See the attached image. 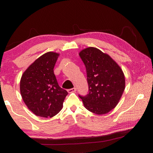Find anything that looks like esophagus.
Instances as JSON below:
<instances>
[{
	"mask_svg": "<svg viewBox=\"0 0 153 153\" xmlns=\"http://www.w3.org/2000/svg\"><path fill=\"white\" fill-rule=\"evenodd\" d=\"M76 91V88H71V89H69L68 90H67V92H68L69 93L75 92Z\"/></svg>",
	"mask_w": 153,
	"mask_h": 153,
	"instance_id": "1",
	"label": "esophagus"
}]
</instances>
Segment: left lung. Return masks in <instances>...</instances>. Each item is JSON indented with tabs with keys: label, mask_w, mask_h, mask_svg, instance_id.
<instances>
[{
	"label": "left lung",
	"mask_w": 153,
	"mask_h": 153,
	"mask_svg": "<svg viewBox=\"0 0 153 153\" xmlns=\"http://www.w3.org/2000/svg\"><path fill=\"white\" fill-rule=\"evenodd\" d=\"M79 55L86 66L89 93L79 96L85 108L97 115H104L115 108L125 90L126 80L120 65L94 47L84 48Z\"/></svg>",
	"instance_id": "obj_1"
}]
</instances>
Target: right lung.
Wrapping results in <instances>:
<instances>
[{"label":"right lung","instance_id":"right-lung-1","mask_svg":"<svg viewBox=\"0 0 153 153\" xmlns=\"http://www.w3.org/2000/svg\"><path fill=\"white\" fill-rule=\"evenodd\" d=\"M59 54L48 52L27 67L20 80V93L27 108L36 116L53 117L63 108L67 95L59 86L54 67Z\"/></svg>","mask_w":153,"mask_h":153}]
</instances>
